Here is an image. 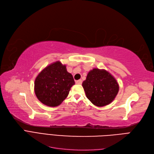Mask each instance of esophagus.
<instances>
[{
  "label": "esophagus",
  "mask_w": 154,
  "mask_h": 154,
  "mask_svg": "<svg viewBox=\"0 0 154 154\" xmlns=\"http://www.w3.org/2000/svg\"><path fill=\"white\" fill-rule=\"evenodd\" d=\"M82 82V80H78V81H77L75 82V83H76L77 84H81Z\"/></svg>",
  "instance_id": "1"
}]
</instances>
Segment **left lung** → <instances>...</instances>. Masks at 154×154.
<instances>
[{
	"instance_id": "obj_1",
	"label": "left lung",
	"mask_w": 154,
	"mask_h": 154,
	"mask_svg": "<svg viewBox=\"0 0 154 154\" xmlns=\"http://www.w3.org/2000/svg\"><path fill=\"white\" fill-rule=\"evenodd\" d=\"M86 97L94 105L103 107L111 103L119 91L118 82L106 70L93 68L82 82Z\"/></svg>"
}]
</instances>
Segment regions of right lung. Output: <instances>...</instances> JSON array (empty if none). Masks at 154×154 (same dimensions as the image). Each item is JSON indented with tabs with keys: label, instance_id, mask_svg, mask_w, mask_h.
<instances>
[{
	"label": "right lung",
	"instance_id": "1",
	"mask_svg": "<svg viewBox=\"0 0 154 154\" xmlns=\"http://www.w3.org/2000/svg\"><path fill=\"white\" fill-rule=\"evenodd\" d=\"M75 84L73 76L60 61L49 64L34 81V92L38 100L49 107L60 105Z\"/></svg>",
	"mask_w": 154,
	"mask_h": 154
}]
</instances>
